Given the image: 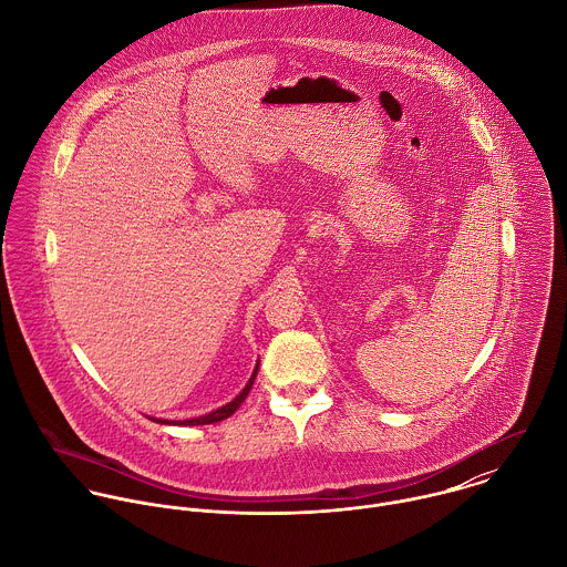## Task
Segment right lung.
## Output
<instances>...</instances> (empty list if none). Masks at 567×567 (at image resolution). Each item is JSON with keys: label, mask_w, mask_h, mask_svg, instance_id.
I'll return each mask as SVG.
<instances>
[{"label": "right lung", "mask_w": 567, "mask_h": 567, "mask_svg": "<svg viewBox=\"0 0 567 567\" xmlns=\"http://www.w3.org/2000/svg\"><path fill=\"white\" fill-rule=\"evenodd\" d=\"M257 367H259V362H257ZM257 367H255V371H252V375H250V380L246 382V386L243 389V393L234 400V402H229L227 405H223V408H218V410H214V412H209V414H203V416H196V419H185V421H167V419H153V421H157V423H172V425H205V423H218V421H223V419H227V416H231L240 405H243L244 400L248 398V391L252 389V382H255V375H257Z\"/></svg>", "instance_id": "add662e5"}]
</instances>
